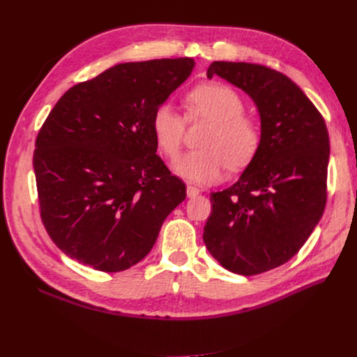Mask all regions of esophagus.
<instances>
[{
    "mask_svg": "<svg viewBox=\"0 0 357 357\" xmlns=\"http://www.w3.org/2000/svg\"><path fill=\"white\" fill-rule=\"evenodd\" d=\"M186 190H188V197L189 198H195V197H198L199 193H201V190L197 186H193V185H188Z\"/></svg>",
    "mask_w": 357,
    "mask_h": 357,
    "instance_id": "esophagus-1",
    "label": "esophagus"
}]
</instances>
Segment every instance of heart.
<instances>
[{
	"mask_svg": "<svg viewBox=\"0 0 357 357\" xmlns=\"http://www.w3.org/2000/svg\"><path fill=\"white\" fill-rule=\"evenodd\" d=\"M185 109L188 121L205 119L211 126L201 138L202 149L176 160L178 176L197 183H214L220 180L228 164L241 168L255 158L261 144V129L252 117L243 114V98L231 86L201 83L186 93ZM152 131L160 152L174 159L185 135L183 116L169 104H162L153 113Z\"/></svg>",
	"mask_w": 357,
	"mask_h": 357,
	"instance_id": "obj_1",
	"label": "heart"
}]
</instances>
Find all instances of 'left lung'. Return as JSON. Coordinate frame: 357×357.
I'll return each instance as SVG.
<instances>
[{"mask_svg":"<svg viewBox=\"0 0 357 357\" xmlns=\"http://www.w3.org/2000/svg\"><path fill=\"white\" fill-rule=\"evenodd\" d=\"M214 74L244 91L261 116V144L238 181L211 193L204 243L231 273L256 275L305 244L326 205L325 119L287 75L257 63L214 61Z\"/></svg>","mask_w":357,"mask_h":357,"instance_id":"obj_1","label":"left lung"}]
</instances>
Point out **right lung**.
Masks as SVG:
<instances>
[{
	"instance_id": "right-lung-1",
	"label": "right lung",
	"mask_w": 357,
	"mask_h": 357,
	"mask_svg": "<svg viewBox=\"0 0 357 357\" xmlns=\"http://www.w3.org/2000/svg\"><path fill=\"white\" fill-rule=\"evenodd\" d=\"M192 58L126 62L73 86L36 139L41 222L61 250L119 273L152 250L186 185L158 155L152 117L185 82Z\"/></svg>"
}]
</instances>
